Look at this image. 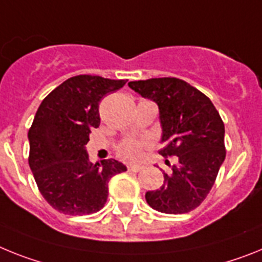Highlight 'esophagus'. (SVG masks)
<instances>
[{"mask_svg":"<svg viewBox=\"0 0 262 262\" xmlns=\"http://www.w3.org/2000/svg\"><path fill=\"white\" fill-rule=\"evenodd\" d=\"M128 169L130 170V171H133V172H138L141 169H142V167H141V166H138V165H130V166H128Z\"/></svg>","mask_w":262,"mask_h":262,"instance_id":"34e87169","label":"esophagus"}]
</instances>
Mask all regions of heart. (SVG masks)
<instances>
[{
	"instance_id": "b5f03b06",
	"label": "heart",
	"mask_w": 262,
	"mask_h": 262,
	"mask_svg": "<svg viewBox=\"0 0 262 262\" xmlns=\"http://www.w3.org/2000/svg\"><path fill=\"white\" fill-rule=\"evenodd\" d=\"M146 146V140H128L118 146V156L126 161H136L140 158L141 151Z\"/></svg>"
}]
</instances>
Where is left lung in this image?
Listing matches in <instances>:
<instances>
[{
  "label": "left lung",
  "instance_id": "obj_1",
  "mask_svg": "<svg viewBox=\"0 0 262 262\" xmlns=\"http://www.w3.org/2000/svg\"><path fill=\"white\" fill-rule=\"evenodd\" d=\"M128 85L158 105L163 145L159 154L178 157L171 174L163 172V185L145 194L147 204L171 215L195 210L226 159V130L219 112L204 93L177 77H153Z\"/></svg>",
  "mask_w": 262,
  "mask_h": 262
}]
</instances>
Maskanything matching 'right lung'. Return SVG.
<instances>
[{
	"label": "right lung",
	"mask_w": 262,
	"mask_h": 262,
	"mask_svg": "<svg viewBox=\"0 0 262 262\" xmlns=\"http://www.w3.org/2000/svg\"><path fill=\"white\" fill-rule=\"evenodd\" d=\"M126 80L93 75L70 77L43 100L29 130V165L47 203L64 215L100 211L113 175L126 171L117 159L92 163L85 145L99 128V103Z\"/></svg>",
	"instance_id": "1"
}]
</instances>
